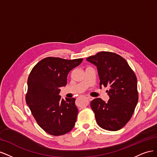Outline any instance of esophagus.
Wrapping results in <instances>:
<instances>
[{
	"label": "esophagus",
	"instance_id": "obj_1",
	"mask_svg": "<svg viewBox=\"0 0 157 157\" xmlns=\"http://www.w3.org/2000/svg\"><path fill=\"white\" fill-rule=\"evenodd\" d=\"M87 99H88V100H90V101H92L94 98L92 97H91V96H88Z\"/></svg>",
	"mask_w": 157,
	"mask_h": 157
}]
</instances>
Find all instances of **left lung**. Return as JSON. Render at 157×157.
I'll list each match as a JSON object with an SVG mask.
<instances>
[{"label": "left lung", "instance_id": "8db88e82", "mask_svg": "<svg viewBox=\"0 0 157 157\" xmlns=\"http://www.w3.org/2000/svg\"><path fill=\"white\" fill-rule=\"evenodd\" d=\"M86 60L97 67L100 88H110L107 103L96 98L90 103L98 124L109 131L120 130L130 120L138 101L136 76L126 59L113 52H98Z\"/></svg>", "mask_w": 157, "mask_h": 157}]
</instances>
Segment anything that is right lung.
I'll use <instances>...</instances> for the list:
<instances>
[{"instance_id":"1","label":"right lung","mask_w":157,"mask_h":157,"mask_svg":"<svg viewBox=\"0 0 157 157\" xmlns=\"http://www.w3.org/2000/svg\"><path fill=\"white\" fill-rule=\"evenodd\" d=\"M82 60L48 57L35 65L28 77L26 103L37 124L50 135L65 134L75 126L78 114L75 99L65 100L59 92L67 84L70 71Z\"/></svg>"}]
</instances>
